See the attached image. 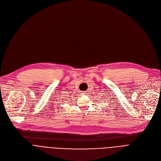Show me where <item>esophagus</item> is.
<instances>
[{
  "label": "esophagus",
  "instance_id": "obj_1",
  "mask_svg": "<svg viewBox=\"0 0 161 161\" xmlns=\"http://www.w3.org/2000/svg\"><path fill=\"white\" fill-rule=\"evenodd\" d=\"M82 94H86V93H85V92H83Z\"/></svg>",
  "mask_w": 161,
  "mask_h": 161
}]
</instances>
